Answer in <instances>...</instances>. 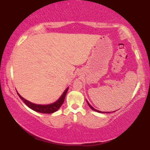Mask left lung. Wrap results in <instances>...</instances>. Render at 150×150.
Instances as JSON below:
<instances>
[{
    "mask_svg": "<svg viewBox=\"0 0 150 150\" xmlns=\"http://www.w3.org/2000/svg\"><path fill=\"white\" fill-rule=\"evenodd\" d=\"M87 103H88V106L91 108V110H94V111H97V112H99V113H108V112H103V111H98V110H95L94 108H93V107H92V106H91V105L90 104V103H89L88 101H87Z\"/></svg>",
    "mask_w": 150,
    "mask_h": 150,
    "instance_id": "obj_1",
    "label": "left lung"
}]
</instances>
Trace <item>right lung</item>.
Returning <instances> with one entry per match:
<instances>
[{
    "label": "right lung",
    "instance_id": "1",
    "mask_svg": "<svg viewBox=\"0 0 150 150\" xmlns=\"http://www.w3.org/2000/svg\"><path fill=\"white\" fill-rule=\"evenodd\" d=\"M68 88L64 91V92L63 94L62 95V96L59 98V100H57L54 103L47 104V105H39V104L31 103L28 100L24 99V98L23 97H22L18 93L17 94L18 95V96L20 97L21 99L23 100L24 103L33 110L37 111V112L42 113H52L58 110L60 108V106H62L64 101V98H65L67 92H68Z\"/></svg>",
    "mask_w": 150,
    "mask_h": 150
}]
</instances>
